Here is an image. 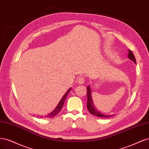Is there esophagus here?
Segmentation results:
<instances>
[{
    "instance_id": "obj_1",
    "label": "esophagus",
    "mask_w": 149,
    "mask_h": 149,
    "mask_svg": "<svg viewBox=\"0 0 149 149\" xmlns=\"http://www.w3.org/2000/svg\"><path fill=\"white\" fill-rule=\"evenodd\" d=\"M77 82L79 84H83L85 82V78L83 77H79V79L77 80Z\"/></svg>"
}]
</instances>
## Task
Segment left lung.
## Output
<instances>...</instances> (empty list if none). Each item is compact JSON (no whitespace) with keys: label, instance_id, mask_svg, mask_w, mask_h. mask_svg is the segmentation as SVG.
<instances>
[{"label":"left lung","instance_id":"left-lung-1","mask_svg":"<svg viewBox=\"0 0 149 149\" xmlns=\"http://www.w3.org/2000/svg\"><path fill=\"white\" fill-rule=\"evenodd\" d=\"M128 57L129 58L131 59L134 62H135L136 64V59H135V57H134L132 52L130 50H129V54H128ZM87 108L88 109L89 112L95 116H97L98 117H100V118H109V117H111L113 115H106V114H103L102 113H100L99 111H97V109H96L95 107L94 106L93 103V101H92V94H91V90H90V87L89 86L87 87Z\"/></svg>","mask_w":149,"mask_h":149}]
</instances>
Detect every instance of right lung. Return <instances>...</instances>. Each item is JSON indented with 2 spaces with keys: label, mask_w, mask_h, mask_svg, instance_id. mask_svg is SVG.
Here are the masks:
<instances>
[{
  "label": "right lung",
  "mask_w": 149,
  "mask_h": 149,
  "mask_svg": "<svg viewBox=\"0 0 149 149\" xmlns=\"http://www.w3.org/2000/svg\"><path fill=\"white\" fill-rule=\"evenodd\" d=\"M70 90H71V88H70L68 91H67V92L64 94V95L63 96V97L62 98V99L61 100V101L59 102V104H57V106L56 107V108L53 110V111H52V112L50 113L49 114L46 115V116H45V118H52V117L55 116L56 115H57V114H58V113L61 111V108H62V106H63V104H64V103L65 98H66L67 97H68V95L69 94V92L70 91Z\"/></svg>",
  "instance_id": "1"
}]
</instances>
